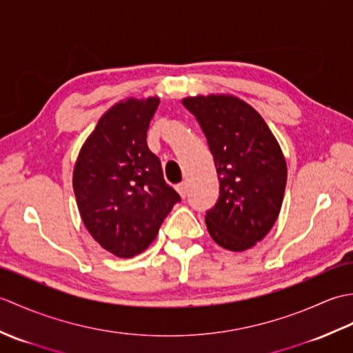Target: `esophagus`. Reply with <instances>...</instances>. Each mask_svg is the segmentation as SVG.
Segmentation results:
<instances>
[{
	"label": "esophagus",
	"instance_id": "esophagus-1",
	"mask_svg": "<svg viewBox=\"0 0 353 353\" xmlns=\"http://www.w3.org/2000/svg\"><path fill=\"white\" fill-rule=\"evenodd\" d=\"M176 190H177L179 194H181L182 197H186V194H188V183H186V182L177 183V185H176Z\"/></svg>",
	"mask_w": 353,
	"mask_h": 353
}]
</instances>
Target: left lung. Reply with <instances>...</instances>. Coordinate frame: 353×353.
<instances>
[{
    "mask_svg": "<svg viewBox=\"0 0 353 353\" xmlns=\"http://www.w3.org/2000/svg\"><path fill=\"white\" fill-rule=\"evenodd\" d=\"M214 157L220 196L206 211L214 241L232 252L250 249L279 215L287 163L264 119L249 104L226 95L185 99Z\"/></svg>",
    "mask_w": 353,
    "mask_h": 353,
    "instance_id": "left-lung-1",
    "label": "left lung"
}]
</instances>
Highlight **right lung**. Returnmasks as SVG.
Masks as SVG:
<instances>
[{
  "label": "right lung",
  "instance_id": "obj_1",
  "mask_svg": "<svg viewBox=\"0 0 353 353\" xmlns=\"http://www.w3.org/2000/svg\"><path fill=\"white\" fill-rule=\"evenodd\" d=\"M159 99L109 109L80 150L72 186L86 229L103 249L132 258L154 241L181 196L165 182L147 130Z\"/></svg>",
  "mask_w": 353,
  "mask_h": 353
}]
</instances>
